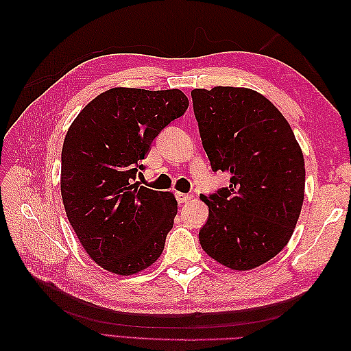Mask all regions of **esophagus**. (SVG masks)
<instances>
[{
  "label": "esophagus",
  "instance_id": "esophagus-1",
  "mask_svg": "<svg viewBox=\"0 0 351 351\" xmlns=\"http://www.w3.org/2000/svg\"><path fill=\"white\" fill-rule=\"evenodd\" d=\"M176 199H178V202H180V204H184V202H189V200H191L193 196L187 195V193L176 191Z\"/></svg>",
  "mask_w": 351,
  "mask_h": 351
}]
</instances>
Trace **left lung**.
I'll list each match as a JSON object with an SVG mask.
<instances>
[{
    "label": "left lung",
    "instance_id": "8db88e82",
    "mask_svg": "<svg viewBox=\"0 0 351 351\" xmlns=\"http://www.w3.org/2000/svg\"><path fill=\"white\" fill-rule=\"evenodd\" d=\"M191 98L213 171L230 175L229 187L200 196L210 208L200 245L230 270H253L294 232L304 199L303 152L287 119L252 88H195Z\"/></svg>",
    "mask_w": 351,
    "mask_h": 351
}]
</instances>
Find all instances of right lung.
<instances>
[{"label":"right lung","instance_id":"right-lung-1","mask_svg":"<svg viewBox=\"0 0 351 351\" xmlns=\"http://www.w3.org/2000/svg\"><path fill=\"white\" fill-rule=\"evenodd\" d=\"M189 108L180 88L113 87L73 119L63 141L60 190L66 215L93 263L119 276L161 256L178 202L134 182L160 131Z\"/></svg>","mask_w":351,"mask_h":351}]
</instances>
